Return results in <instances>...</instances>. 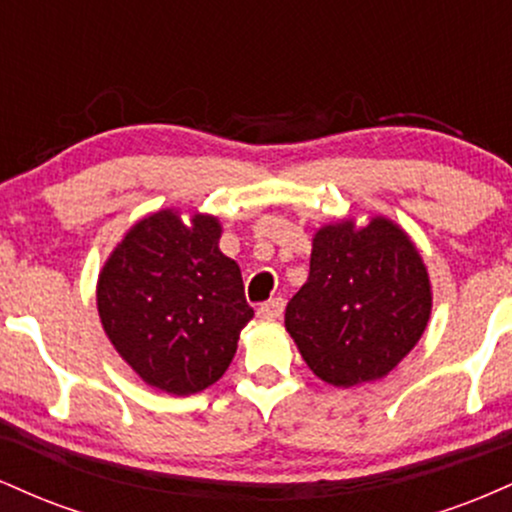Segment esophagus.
I'll return each mask as SVG.
<instances>
[{"instance_id":"1","label":"esophagus","mask_w":512,"mask_h":512,"mask_svg":"<svg viewBox=\"0 0 512 512\" xmlns=\"http://www.w3.org/2000/svg\"><path fill=\"white\" fill-rule=\"evenodd\" d=\"M284 298H269L267 303H262L260 308H257V315L262 317V320H276V317H281L284 313Z\"/></svg>"}]
</instances>
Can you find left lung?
<instances>
[{
    "instance_id": "1",
    "label": "left lung",
    "mask_w": 512,
    "mask_h": 512,
    "mask_svg": "<svg viewBox=\"0 0 512 512\" xmlns=\"http://www.w3.org/2000/svg\"><path fill=\"white\" fill-rule=\"evenodd\" d=\"M431 315V284L407 233L375 216L361 231H317L310 274L286 305V330L310 370L351 387L390 373Z\"/></svg>"
}]
</instances>
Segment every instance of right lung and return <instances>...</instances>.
<instances>
[{
	"mask_svg": "<svg viewBox=\"0 0 512 512\" xmlns=\"http://www.w3.org/2000/svg\"><path fill=\"white\" fill-rule=\"evenodd\" d=\"M219 238L214 216L185 226L158 211L127 233L98 279L105 334L144 383L170 395L214 385L255 315Z\"/></svg>",
	"mask_w": 512,
	"mask_h": 512,
	"instance_id": "right-lung-1",
	"label": "right lung"
}]
</instances>
